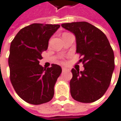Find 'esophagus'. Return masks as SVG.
Listing matches in <instances>:
<instances>
[{
    "label": "esophagus",
    "mask_w": 121,
    "mask_h": 121,
    "mask_svg": "<svg viewBox=\"0 0 121 121\" xmlns=\"http://www.w3.org/2000/svg\"><path fill=\"white\" fill-rule=\"evenodd\" d=\"M67 70H68V68H66V67H62V71H63V72Z\"/></svg>",
    "instance_id": "1"
}]
</instances>
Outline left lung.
Listing matches in <instances>:
<instances>
[{
    "label": "left lung",
    "mask_w": 121,
    "mask_h": 121,
    "mask_svg": "<svg viewBox=\"0 0 121 121\" xmlns=\"http://www.w3.org/2000/svg\"><path fill=\"white\" fill-rule=\"evenodd\" d=\"M76 36V53L85 70L72 69L71 95L82 103H91L102 97L110 84L114 69V55L106 36L86 22L61 24Z\"/></svg>",
    "instance_id": "8db88e82"
}]
</instances>
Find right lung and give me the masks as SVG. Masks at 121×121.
<instances>
[{
  "instance_id": "obj_1",
  "label": "right lung",
  "mask_w": 121,
  "mask_h": 121,
  "mask_svg": "<svg viewBox=\"0 0 121 121\" xmlns=\"http://www.w3.org/2000/svg\"><path fill=\"white\" fill-rule=\"evenodd\" d=\"M60 25L32 24L19 30L12 40L9 56L10 81L25 102L39 105L51 101L54 86L61 73L59 65L44 68L39 64L42 53Z\"/></svg>"
}]
</instances>
